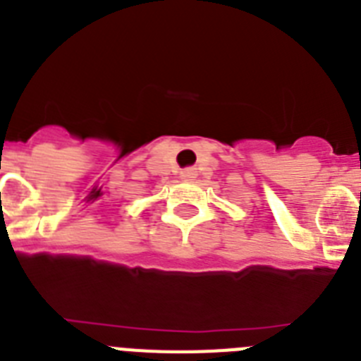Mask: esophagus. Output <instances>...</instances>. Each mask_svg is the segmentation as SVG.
<instances>
[{
  "label": "esophagus",
  "mask_w": 361,
  "mask_h": 361,
  "mask_svg": "<svg viewBox=\"0 0 361 361\" xmlns=\"http://www.w3.org/2000/svg\"><path fill=\"white\" fill-rule=\"evenodd\" d=\"M180 177H183L184 180H195V177H197V171L193 170V168H188V170L180 171Z\"/></svg>",
  "instance_id": "obj_1"
}]
</instances>
